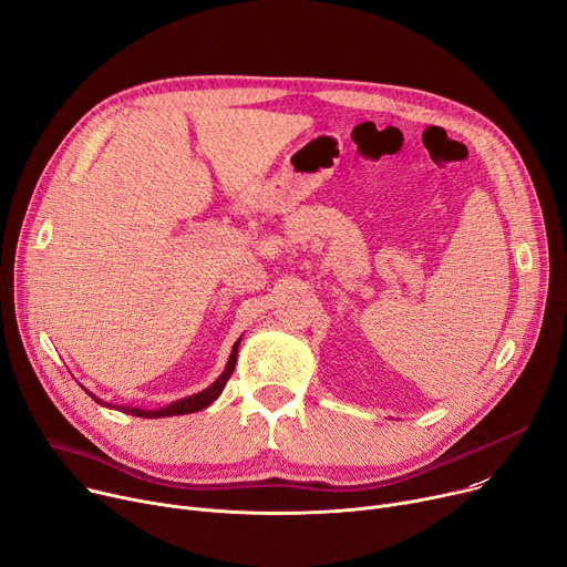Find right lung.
<instances>
[{
  "label": "right lung",
  "mask_w": 567,
  "mask_h": 567,
  "mask_svg": "<svg viewBox=\"0 0 567 567\" xmlns=\"http://www.w3.org/2000/svg\"><path fill=\"white\" fill-rule=\"evenodd\" d=\"M239 344H241V337L237 339L235 342V347H233V353H230V358H228V364H225V369H223V373L218 375V379L207 388V390H203V392H198V394H192V396H184V399H179V401H173V403H168V405H164V408H157V410H143V408H132V405H111V403H104L102 399H97L95 394H91L89 390V394H91V399H95L97 403H102V405H106V408H116V410H121V412H125V414H134V417H145V420H157V417H173V414H188V412H198V410H203V408H207V405H212L218 396H220V392H223V388H225V383L230 381V375H233V371H235V364H237V355H239Z\"/></svg>",
  "instance_id": "add662e5"
}]
</instances>
